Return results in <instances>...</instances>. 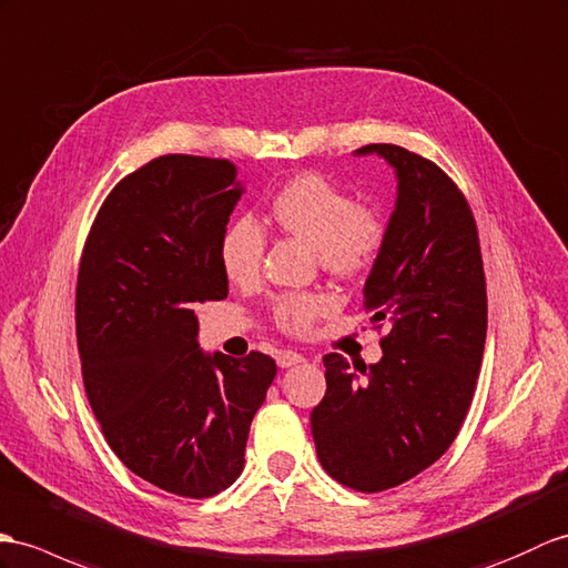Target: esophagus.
I'll return each instance as SVG.
<instances>
[{
	"label": "esophagus",
	"instance_id": "34e87169",
	"mask_svg": "<svg viewBox=\"0 0 568 568\" xmlns=\"http://www.w3.org/2000/svg\"><path fill=\"white\" fill-rule=\"evenodd\" d=\"M305 363V355L297 353V351H281L278 353V365L281 367H293V365H300Z\"/></svg>",
	"mask_w": 568,
	"mask_h": 568
}]
</instances>
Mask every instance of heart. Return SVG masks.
Returning a JSON list of instances; mask_svg holds the SVG:
<instances>
[{
    "label": "heart",
    "mask_w": 568,
    "mask_h": 568,
    "mask_svg": "<svg viewBox=\"0 0 568 568\" xmlns=\"http://www.w3.org/2000/svg\"><path fill=\"white\" fill-rule=\"evenodd\" d=\"M268 217L275 227L314 246L322 266L338 278H358L371 271L387 246V220L320 174H300L271 197ZM266 254V234L254 220H234L220 240V263L236 285L258 281ZM332 295L305 290L283 293L273 302V322L285 334L307 336L316 322L332 314Z\"/></svg>",
    "instance_id": "b5f03b06"
}]
</instances>
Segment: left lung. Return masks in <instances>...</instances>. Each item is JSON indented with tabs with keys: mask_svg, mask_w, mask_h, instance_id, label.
Listing matches in <instances>:
<instances>
[{
	"mask_svg": "<svg viewBox=\"0 0 568 568\" xmlns=\"http://www.w3.org/2000/svg\"><path fill=\"white\" fill-rule=\"evenodd\" d=\"M397 171L387 246L365 283L382 361L351 371L324 355L326 394L312 412L328 477L363 494L394 489L440 459L477 389L486 278L477 222L445 171L399 144H367Z\"/></svg>",
	"mask_w": 568,
	"mask_h": 568,
	"instance_id": "obj_1",
	"label": "left lung"
}]
</instances>
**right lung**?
Segmentation results:
<instances>
[{
    "instance_id": "add662e5",
    "label": "right lung",
    "mask_w": 568,
    "mask_h": 568,
    "mask_svg": "<svg viewBox=\"0 0 568 568\" xmlns=\"http://www.w3.org/2000/svg\"><path fill=\"white\" fill-rule=\"evenodd\" d=\"M242 186L230 160L164 154L123 176L91 224L74 322L91 412L118 459L207 498L244 469L275 361L205 355L195 310L230 293L220 240Z\"/></svg>"
}]
</instances>
